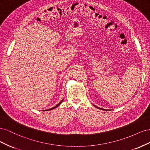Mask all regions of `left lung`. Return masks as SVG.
I'll return each instance as SVG.
<instances>
[{
    "mask_svg": "<svg viewBox=\"0 0 150 150\" xmlns=\"http://www.w3.org/2000/svg\"><path fill=\"white\" fill-rule=\"evenodd\" d=\"M95 107H96L97 108H98V109H100V110H104V109H102V108H98V107H97V106H96L95 105H94Z\"/></svg>",
    "mask_w": 150,
    "mask_h": 150,
    "instance_id": "left-lung-1",
    "label": "left lung"
}]
</instances>
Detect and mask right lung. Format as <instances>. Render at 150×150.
I'll use <instances>...</instances> for the list:
<instances>
[{
  "mask_svg": "<svg viewBox=\"0 0 150 150\" xmlns=\"http://www.w3.org/2000/svg\"><path fill=\"white\" fill-rule=\"evenodd\" d=\"M62 101H63V100H62V101H61V102H60L58 104H57V105H56V106H54V107H53V108H51V109H49V110H46V111H49V110H53V109H54V108H57V106H58L59 105V104H61V103L62 102Z\"/></svg>",
  "mask_w": 150,
  "mask_h": 150,
  "instance_id": "obj_1",
  "label": "right lung"
}]
</instances>
